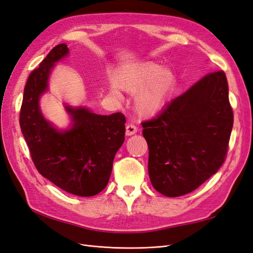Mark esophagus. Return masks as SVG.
Returning a JSON list of instances; mask_svg holds the SVG:
<instances>
[{
  "label": "esophagus",
  "mask_w": 253,
  "mask_h": 253,
  "mask_svg": "<svg viewBox=\"0 0 253 253\" xmlns=\"http://www.w3.org/2000/svg\"><path fill=\"white\" fill-rule=\"evenodd\" d=\"M137 133V127L132 125V124H127L126 126V136H132Z\"/></svg>",
  "instance_id": "1"
}]
</instances>
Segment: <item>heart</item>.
Masks as SVG:
<instances>
[{
  "instance_id": "1",
  "label": "heart",
  "mask_w": 253,
  "mask_h": 253,
  "mask_svg": "<svg viewBox=\"0 0 253 253\" xmlns=\"http://www.w3.org/2000/svg\"><path fill=\"white\" fill-rule=\"evenodd\" d=\"M110 95L121 100L120 88L135 94V110L140 116H154L162 111L172 97L176 87V75L169 68L155 62H141L126 66L115 76Z\"/></svg>"
}]
</instances>
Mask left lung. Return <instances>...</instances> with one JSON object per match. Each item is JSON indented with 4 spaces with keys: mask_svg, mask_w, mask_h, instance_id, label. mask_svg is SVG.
Wrapping results in <instances>:
<instances>
[{
    "mask_svg": "<svg viewBox=\"0 0 253 253\" xmlns=\"http://www.w3.org/2000/svg\"><path fill=\"white\" fill-rule=\"evenodd\" d=\"M223 71L207 74L141 124L152 186L168 197L192 192L224 164L233 112Z\"/></svg>",
    "mask_w": 253,
    "mask_h": 253,
    "instance_id": "1",
    "label": "left lung"
}]
</instances>
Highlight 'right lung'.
I'll use <instances>...</instances> for the list:
<instances>
[{"label":"right lung","instance_id":"1","mask_svg":"<svg viewBox=\"0 0 253 253\" xmlns=\"http://www.w3.org/2000/svg\"><path fill=\"white\" fill-rule=\"evenodd\" d=\"M66 44L53 47L30 73L23 95L20 126L37 170L66 192L94 196L106 187L114 157L125 141L126 117L97 115L84 106L65 105L72 124L58 129L44 118L40 98L48 89L56 63L68 55Z\"/></svg>","mask_w":253,"mask_h":253}]
</instances>
